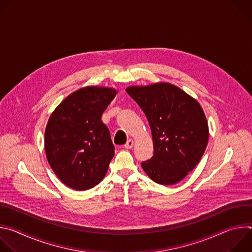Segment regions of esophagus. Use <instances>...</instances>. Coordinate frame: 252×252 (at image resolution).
<instances>
[{
	"mask_svg": "<svg viewBox=\"0 0 252 252\" xmlns=\"http://www.w3.org/2000/svg\"><path fill=\"white\" fill-rule=\"evenodd\" d=\"M126 149H127V150H129V149H131L132 147H133V139H128L127 140V142L126 143V145L124 146Z\"/></svg>",
	"mask_w": 252,
	"mask_h": 252,
	"instance_id": "esophagus-1",
	"label": "esophagus"
}]
</instances>
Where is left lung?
<instances>
[{"label":"left lung","mask_w":252,"mask_h":252,"mask_svg":"<svg viewBox=\"0 0 252 252\" xmlns=\"http://www.w3.org/2000/svg\"><path fill=\"white\" fill-rule=\"evenodd\" d=\"M126 91L152 129L155 153L141 162L143 170L158 185L183 181L199 162L208 141V125L199 102L169 83L131 86Z\"/></svg>","instance_id":"left-lung-1"}]
</instances>
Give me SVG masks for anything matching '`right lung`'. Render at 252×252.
I'll list each match as a JSON object with an SVG mask.
<instances>
[{"instance_id":"1","label":"right lung","mask_w":252,"mask_h":252,"mask_svg":"<svg viewBox=\"0 0 252 252\" xmlns=\"http://www.w3.org/2000/svg\"><path fill=\"white\" fill-rule=\"evenodd\" d=\"M117 90L89 86L67 95L52 113L45 130L47 159L66 187L87 190L98 185L115 155L101 115Z\"/></svg>"}]
</instances>
